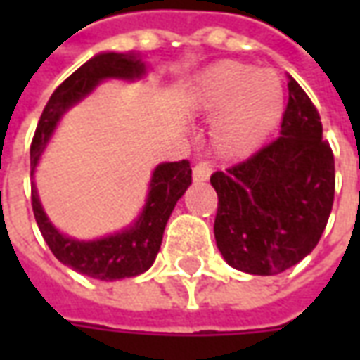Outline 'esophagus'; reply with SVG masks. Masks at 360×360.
<instances>
[{
    "instance_id": "1",
    "label": "esophagus",
    "mask_w": 360,
    "mask_h": 360,
    "mask_svg": "<svg viewBox=\"0 0 360 360\" xmlns=\"http://www.w3.org/2000/svg\"><path fill=\"white\" fill-rule=\"evenodd\" d=\"M212 175V165L208 162H198L193 167V179L195 181H208Z\"/></svg>"
}]
</instances>
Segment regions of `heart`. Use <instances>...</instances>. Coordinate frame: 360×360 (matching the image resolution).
I'll return each instance as SVG.
<instances>
[{
	"mask_svg": "<svg viewBox=\"0 0 360 360\" xmlns=\"http://www.w3.org/2000/svg\"><path fill=\"white\" fill-rule=\"evenodd\" d=\"M188 108L200 115L216 113L210 129L216 154L243 160L255 154L281 123L285 86L271 69L221 59L193 79Z\"/></svg>",
	"mask_w": 360,
	"mask_h": 360,
	"instance_id": "b5f03b06",
	"label": "heart"
}]
</instances>
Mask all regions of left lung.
Here are the masks:
<instances>
[{"label":"left lung","instance_id":"8db88e82","mask_svg":"<svg viewBox=\"0 0 360 360\" xmlns=\"http://www.w3.org/2000/svg\"><path fill=\"white\" fill-rule=\"evenodd\" d=\"M279 139L210 177L218 193L214 235L221 257L252 276L285 271L316 247L333 193L335 165L314 103L293 77Z\"/></svg>","mask_w":360,"mask_h":360}]
</instances>
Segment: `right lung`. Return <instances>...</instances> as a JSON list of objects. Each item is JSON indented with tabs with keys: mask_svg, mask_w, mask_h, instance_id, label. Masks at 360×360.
<instances>
[{
	"mask_svg": "<svg viewBox=\"0 0 360 360\" xmlns=\"http://www.w3.org/2000/svg\"><path fill=\"white\" fill-rule=\"evenodd\" d=\"M144 61L136 53L103 51L89 59L69 79L61 82L46 103L42 117L36 127L30 146V175H34L38 160L65 111L84 100L100 82L108 79L136 81L144 77ZM191 173L193 172L187 160L158 165L152 172L146 202L134 224L117 233L94 241H81L61 233L46 216L36 185H32V212L44 241L48 243L53 257L61 264L73 268L82 276L102 281L134 278L154 264L162 245L165 224L177 200L191 185Z\"/></svg>",
	"mask_w": 360,
	"mask_h": 360,
	"instance_id": "right-lung-1",
	"label": "right lung"
}]
</instances>
